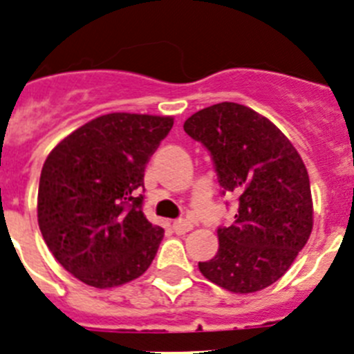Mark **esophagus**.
<instances>
[{
  "label": "esophagus",
  "instance_id": "obj_1",
  "mask_svg": "<svg viewBox=\"0 0 354 354\" xmlns=\"http://www.w3.org/2000/svg\"><path fill=\"white\" fill-rule=\"evenodd\" d=\"M173 229L176 234H185V232H189L192 229V224L187 221H174L173 222Z\"/></svg>",
  "mask_w": 354,
  "mask_h": 354
}]
</instances>
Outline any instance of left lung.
<instances>
[{
    "mask_svg": "<svg viewBox=\"0 0 354 354\" xmlns=\"http://www.w3.org/2000/svg\"><path fill=\"white\" fill-rule=\"evenodd\" d=\"M185 132L212 155L218 183L238 197L218 252L201 273L231 292L268 288L289 270L312 231L310 181L304 160L268 118L234 102L197 111Z\"/></svg>",
    "mask_w": 354,
    "mask_h": 354,
    "instance_id": "obj_1",
    "label": "left lung"
}]
</instances>
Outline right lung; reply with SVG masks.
Returning a JSON list of instances; mask_svg holds the SVG:
<instances>
[{
  "label": "right lung",
  "instance_id": "1",
  "mask_svg": "<svg viewBox=\"0 0 354 354\" xmlns=\"http://www.w3.org/2000/svg\"><path fill=\"white\" fill-rule=\"evenodd\" d=\"M173 123L171 116L104 114L66 136L44 162L38 225L56 261L84 284H127L155 259L164 229L148 222L139 190Z\"/></svg>",
  "mask_w": 354,
  "mask_h": 354
}]
</instances>
